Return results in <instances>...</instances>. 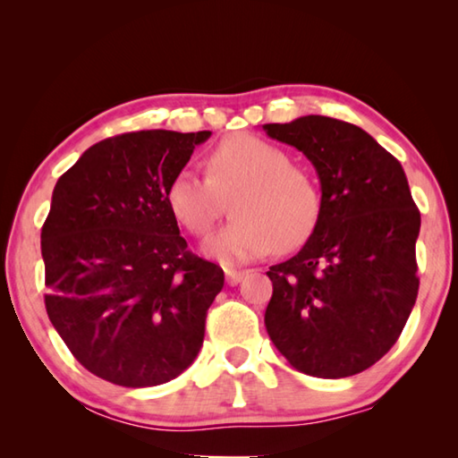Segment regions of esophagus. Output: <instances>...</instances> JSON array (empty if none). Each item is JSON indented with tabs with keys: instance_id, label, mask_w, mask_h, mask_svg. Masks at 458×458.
Segmentation results:
<instances>
[{
	"instance_id": "34e87169",
	"label": "esophagus",
	"mask_w": 458,
	"mask_h": 458,
	"mask_svg": "<svg viewBox=\"0 0 458 458\" xmlns=\"http://www.w3.org/2000/svg\"><path fill=\"white\" fill-rule=\"evenodd\" d=\"M244 275H246V270H234V268H226V283H228L230 286H234V284H238L240 281H242Z\"/></svg>"
}]
</instances>
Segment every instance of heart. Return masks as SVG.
<instances>
[{"mask_svg":"<svg viewBox=\"0 0 458 458\" xmlns=\"http://www.w3.org/2000/svg\"><path fill=\"white\" fill-rule=\"evenodd\" d=\"M234 216L206 252L222 262H246L270 250L305 244L319 222L321 198L305 169L273 143L230 135L208 155V177L183 167L167 183L169 212L193 236L206 238L226 210Z\"/></svg>","mask_w":458,"mask_h":458,"instance_id":"heart-1","label":"heart"}]
</instances>
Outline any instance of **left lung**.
I'll return each mask as SVG.
<instances>
[{"label": "left lung", "instance_id": "8db88e82", "mask_svg": "<svg viewBox=\"0 0 458 458\" xmlns=\"http://www.w3.org/2000/svg\"><path fill=\"white\" fill-rule=\"evenodd\" d=\"M262 129L303 151L321 182L313 234L267 273V331L294 369L355 376L392 350L418 297L420 212L406 174L352 123L307 114Z\"/></svg>", "mask_w": 458, "mask_h": 458}]
</instances>
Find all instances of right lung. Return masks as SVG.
I'll return each mask as SVG.
<instances>
[{
	"mask_svg": "<svg viewBox=\"0 0 458 458\" xmlns=\"http://www.w3.org/2000/svg\"><path fill=\"white\" fill-rule=\"evenodd\" d=\"M210 135L108 137L52 191L42 226L46 313L74 358L106 382L165 384L204 344L224 270L188 250L165 190Z\"/></svg>",
	"mask_w": 458,
	"mask_h": 458,
	"instance_id": "add662e5",
	"label": "right lung"
}]
</instances>
